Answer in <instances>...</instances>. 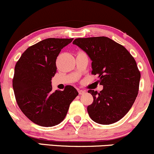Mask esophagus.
<instances>
[{
  "mask_svg": "<svg viewBox=\"0 0 154 154\" xmlns=\"http://www.w3.org/2000/svg\"><path fill=\"white\" fill-rule=\"evenodd\" d=\"M78 93L80 95H82V94H85V91L84 90H78Z\"/></svg>",
  "mask_w": 154,
  "mask_h": 154,
  "instance_id": "obj_1",
  "label": "esophagus"
}]
</instances>
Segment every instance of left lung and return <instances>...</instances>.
<instances>
[{"instance_id":"obj_1","label":"left lung","mask_w":154,"mask_h":154,"mask_svg":"<svg viewBox=\"0 0 154 154\" xmlns=\"http://www.w3.org/2000/svg\"><path fill=\"white\" fill-rule=\"evenodd\" d=\"M92 60L91 74L99 76L102 91L89 90L94 102L89 116L97 124L121 120L132 107L139 91L140 72L132 55L124 46L105 36L78 38L73 42Z\"/></svg>"}]
</instances>
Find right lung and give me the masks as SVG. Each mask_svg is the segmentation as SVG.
Wrapping results in <instances>:
<instances>
[{
	"mask_svg": "<svg viewBox=\"0 0 154 154\" xmlns=\"http://www.w3.org/2000/svg\"><path fill=\"white\" fill-rule=\"evenodd\" d=\"M72 40H42L28 47L15 65L12 85L17 103L25 116L37 125L49 127L60 124L78 95L72 85H66L63 91H52L57 57Z\"/></svg>",
	"mask_w": 154,
	"mask_h": 154,
	"instance_id": "right-lung-1",
	"label": "right lung"
}]
</instances>
